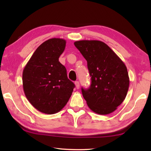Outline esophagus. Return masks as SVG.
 I'll return each instance as SVG.
<instances>
[{"instance_id": "obj_1", "label": "esophagus", "mask_w": 151, "mask_h": 151, "mask_svg": "<svg viewBox=\"0 0 151 151\" xmlns=\"http://www.w3.org/2000/svg\"><path fill=\"white\" fill-rule=\"evenodd\" d=\"M75 86H76V88H77V89H79L80 88V83H79V82L78 81H76L75 82Z\"/></svg>"}]
</instances>
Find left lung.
Returning <instances> with one entry per match:
<instances>
[{"instance_id":"obj_1","label":"left lung","mask_w":151,"mask_h":151,"mask_svg":"<svg viewBox=\"0 0 151 151\" xmlns=\"http://www.w3.org/2000/svg\"><path fill=\"white\" fill-rule=\"evenodd\" d=\"M74 44L87 61L91 77L90 87L82 88L88 107L100 115L112 113L123 102L129 90L126 65L102 41L81 40Z\"/></svg>"}]
</instances>
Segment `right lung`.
I'll return each mask as SVG.
<instances>
[{
    "label": "right lung",
    "instance_id": "add662e5",
    "mask_svg": "<svg viewBox=\"0 0 151 151\" xmlns=\"http://www.w3.org/2000/svg\"><path fill=\"white\" fill-rule=\"evenodd\" d=\"M66 41L52 38L37 47L24 67L22 86L25 96L42 113L54 114L65 106L75 87L67 78L65 66L59 57Z\"/></svg>",
    "mask_w": 151,
    "mask_h": 151
}]
</instances>
